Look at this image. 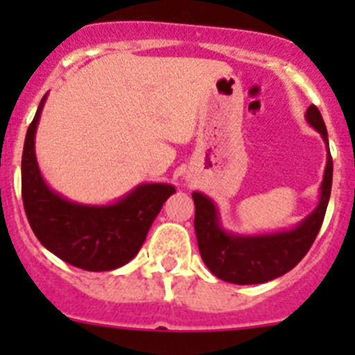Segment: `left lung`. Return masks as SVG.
<instances>
[{"mask_svg":"<svg viewBox=\"0 0 355 355\" xmlns=\"http://www.w3.org/2000/svg\"><path fill=\"white\" fill-rule=\"evenodd\" d=\"M306 120L321 134L328 156L318 206L293 228L259 235L230 234L221 227L216 204L202 192L192 194L196 204L194 228L200 257L211 273L220 280L237 285H256L275 280L295 268L313 245L330 200L333 161L328 148L327 125L314 105L307 108Z\"/></svg>","mask_w":355,"mask_h":355,"instance_id":"1","label":"left lung"}]
</instances>
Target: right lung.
I'll list each match as a JSON object with an SVG mask.
<instances>
[{
    "label": "right lung",
    "instance_id": "obj_1",
    "mask_svg": "<svg viewBox=\"0 0 355 355\" xmlns=\"http://www.w3.org/2000/svg\"><path fill=\"white\" fill-rule=\"evenodd\" d=\"M48 94L28 125L22 153V199L32 232L65 263L85 271H111L137 256L149 228L175 194L170 184H141L111 204H80L49 189L35 157V130Z\"/></svg>",
    "mask_w": 355,
    "mask_h": 355
}]
</instances>
